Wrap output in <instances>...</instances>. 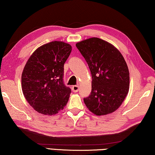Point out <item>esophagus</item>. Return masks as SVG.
<instances>
[{"instance_id": "34e87169", "label": "esophagus", "mask_w": 155, "mask_h": 155, "mask_svg": "<svg viewBox=\"0 0 155 155\" xmlns=\"http://www.w3.org/2000/svg\"><path fill=\"white\" fill-rule=\"evenodd\" d=\"M72 89L74 92H77L78 90H79V86L78 85H73L72 87Z\"/></svg>"}]
</instances>
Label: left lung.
Instances as JSON below:
<instances>
[{"label": "left lung", "mask_w": 155, "mask_h": 155, "mask_svg": "<svg viewBox=\"0 0 155 155\" xmlns=\"http://www.w3.org/2000/svg\"><path fill=\"white\" fill-rule=\"evenodd\" d=\"M92 74V91L83 101L90 111L101 116L119 108L129 91L130 74L121 52L112 44L90 38L76 44Z\"/></svg>", "instance_id": "1"}]
</instances>
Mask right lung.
<instances>
[{
	"instance_id": "add662e5",
	"label": "right lung",
	"mask_w": 155,
	"mask_h": 155,
	"mask_svg": "<svg viewBox=\"0 0 155 155\" xmlns=\"http://www.w3.org/2000/svg\"><path fill=\"white\" fill-rule=\"evenodd\" d=\"M70 44L52 41L39 47L25 65L21 77L25 99L41 114H56L67 104L71 89L64 84V64Z\"/></svg>"
}]
</instances>
